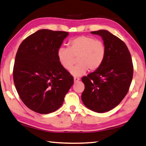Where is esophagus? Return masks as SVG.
<instances>
[{"label":"esophagus","instance_id":"obj_1","mask_svg":"<svg viewBox=\"0 0 146 146\" xmlns=\"http://www.w3.org/2000/svg\"><path fill=\"white\" fill-rule=\"evenodd\" d=\"M79 80H80V79L79 78V77H74V82H77V81H79Z\"/></svg>","mask_w":146,"mask_h":146}]
</instances>
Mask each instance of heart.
Segmentation results:
<instances>
[{
	"instance_id": "1",
	"label": "heart",
	"mask_w": 146,
	"mask_h": 146,
	"mask_svg": "<svg viewBox=\"0 0 146 146\" xmlns=\"http://www.w3.org/2000/svg\"><path fill=\"white\" fill-rule=\"evenodd\" d=\"M106 47L102 41L88 36H79L68 42L67 48L61 47L57 51L59 63L65 70H70L76 62L78 64L73 67L70 73L73 76H81L87 72L99 69L105 60Z\"/></svg>"
}]
</instances>
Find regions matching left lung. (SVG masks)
<instances>
[{
	"label": "left lung",
	"mask_w": 146,
	"mask_h": 146,
	"mask_svg": "<svg viewBox=\"0 0 146 146\" xmlns=\"http://www.w3.org/2000/svg\"><path fill=\"white\" fill-rule=\"evenodd\" d=\"M91 33L102 36L106 55L99 69L82 78L85 88L81 99L89 109L104 113L126 96L133 77V64L129 49L120 38L103 29Z\"/></svg>",
	"instance_id": "obj_1"
}]
</instances>
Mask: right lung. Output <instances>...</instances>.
<instances>
[{"instance_id":"right-lung-1","label":"right lung","mask_w":146,"mask_h":146,"mask_svg":"<svg viewBox=\"0 0 146 146\" xmlns=\"http://www.w3.org/2000/svg\"><path fill=\"white\" fill-rule=\"evenodd\" d=\"M69 33L40 29L23 40L16 53L13 79L25 105L40 114L56 111L74 83L57 51Z\"/></svg>"}]
</instances>
